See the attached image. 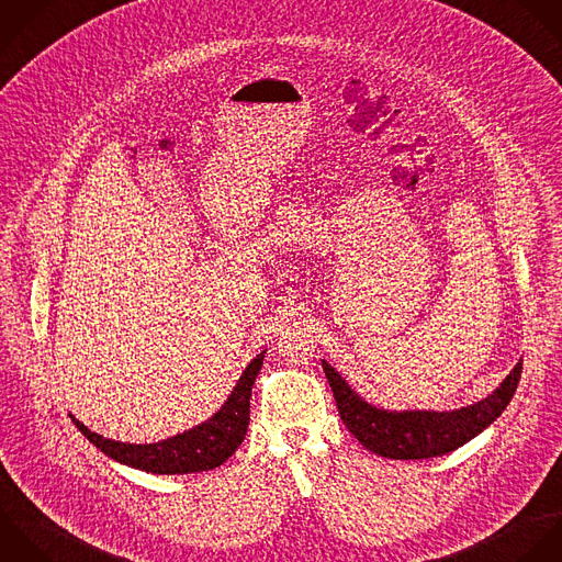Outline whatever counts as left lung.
<instances>
[{"label":"left lung","mask_w":562,"mask_h":562,"mask_svg":"<svg viewBox=\"0 0 562 562\" xmlns=\"http://www.w3.org/2000/svg\"><path fill=\"white\" fill-rule=\"evenodd\" d=\"M322 366L344 425L368 451L390 460H427L473 440L508 407L524 370L519 361L488 398L456 412H383L361 401L326 361Z\"/></svg>","instance_id":"8db88e82"}]
</instances>
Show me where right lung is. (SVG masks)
Instances as JSON below:
<instances>
[{
	"label": "right lung",
	"mask_w": 562,
	"mask_h": 562,
	"mask_svg": "<svg viewBox=\"0 0 562 562\" xmlns=\"http://www.w3.org/2000/svg\"><path fill=\"white\" fill-rule=\"evenodd\" d=\"M262 359H265V352H260L247 366V370L238 379L225 405L207 423L157 445H124V442L106 440L98 434H91L74 416L71 420L93 447H98L104 456L126 467H133L146 473H157V475L210 471L221 467L227 458H232L234 451L245 440V434L249 427L251 387L262 368Z\"/></svg>",
	"instance_id": "1"
}]
</instances>
